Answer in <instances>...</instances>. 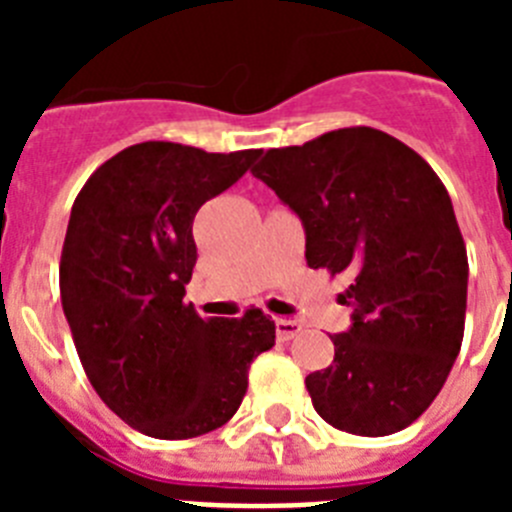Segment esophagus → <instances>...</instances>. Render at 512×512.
<instances>
[{
    "instance_id": "34e87169",
    "label": "esophagus",
    "mask_w": 512,
    "mask_h": 512,
    "mask_svg": "<svg viewBox=\"0 0 512 512\" xmlns=\"http://www.w3.org/2000/svg\"><path fill=\"white\" fill-rule=\"evenodd\" d=\"M274 325H277L279 341H289V338H295L297 333H300V328H302L297 320H289V318H277V320H274Z\"/></svg>"
}]
</instances>
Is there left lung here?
Here are the masks:
<instances>
[{
  "label": "left lung",
  "instance_id": "obj_1",
  "mask_svg": "<svg viewBox=\"0 0 512 512\" xmlns=\"http://www.w3.org/2000/svg\"><path fill=\"white\" fill-rule=\"evenodd\" d=\"M251 174L300 215L307 266L351 277L341 302L354 325L330 336L333 364L305 379L318 415L354 436L408 428L464 338L467 246L443 182L402 140L364 125L271 148Z\"/></svg>",
  "mask_w": 512,
  "mask_h": 512
}]
</instances>
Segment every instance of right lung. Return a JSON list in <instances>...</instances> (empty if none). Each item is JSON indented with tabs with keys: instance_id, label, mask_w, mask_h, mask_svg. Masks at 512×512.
<instances>
[{
	"instance_id": "obj_1",
	"label": "right lung",
	"mask_w": 512,
	"mask_h": 512,
	"mask_svg": "<svg viewBox=\"0 0 512 512\" xmlns=\"http://www.w3.org/2000/svg\"><path fill=\"white\" fill-rule=\"evenodd\" d=\"M259 153L135 143L104 161L71 207L58 282L76 354L104 405L151 438L182 441L228 423L251 361L274 346L277 325L259 307L202 320L184 302L194 215Z\"/></svg>"
}]
</instances>
